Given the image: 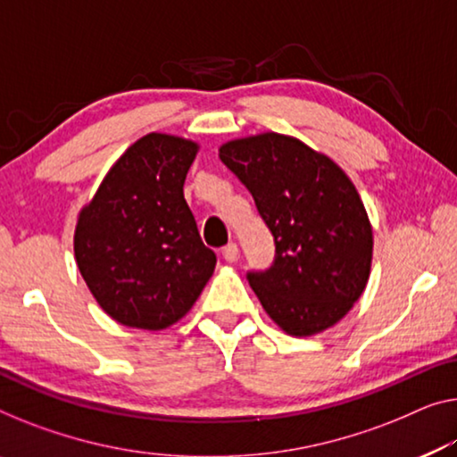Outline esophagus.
<instances>
[{
	"mask_svg": "<svg viewBox=\"0 0 457 457\" xmlns=\"http://www.w3.org/2000/svg\"><path fill=\"white\" fill-rule=\"evenodd\" d=\"M221 256L226 258L228 262H236L237 261V246L234 242H229L228 246H223V250H221Z\"/></svg>",
	"mask_w": 457,
	"mask_h": 457,
	"instance_id": "obj_1",
	"label": "esophagus"
}]
</instances>
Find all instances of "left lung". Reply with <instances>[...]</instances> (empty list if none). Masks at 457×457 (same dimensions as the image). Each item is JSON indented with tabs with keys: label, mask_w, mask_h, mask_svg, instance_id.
Masks as SVG:
<instances>
[{
	"label": "left lung",
	"mask_w": 457,
	"mask_h": 457,
	"mask_svg": "<svg viewBox=\"0 0 457 457\" xmlns=\"http://www.w3.org/2000/svg\"><path fill=\"white\" fill-rule=\"evenodd\" d=\"M220 160L254 199L275 240L269 269L246 278L285 332L337 324L363 294L373 236L353 182L326 155L278 133L229 141Z\"/></svg>",
	"instance_id": "obj_1"
}]
</instances>
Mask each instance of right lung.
Instances as JSON below:
<instances>
[{"instance_id":"obj_1","label":"right lung","mask_w":457,"mask_h":457,"mask_svg":"<svg viewBox=\"0 0 457 457\" xmlns=\"http://www.w3.org/2000/svg\"><path fill=\"white\" fill-rule=\"evenodd\" d=\"M193 141L149 133L102 180L76 228V261L92 295L125 326L162 330L193 308L217 256L185 201Z\"/></svg>"}]
</instances>
